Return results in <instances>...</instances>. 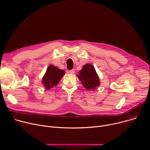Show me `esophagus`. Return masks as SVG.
<instances>
[{"mask_svg": "<svg viewBox=\"0 0 150 150\" xmlns=\"http://www.w3.org/2000/svg\"><path fill=\"white\" fill-rule=\"evenodd\" d=\"M68 73L71 74H74L75 73V69H72V70H68Z\"/></svg>", "mask_w": 150, "mask_h": 150, "instance_id": "esophagus-1", "label": "esophagus"}]
</instances>
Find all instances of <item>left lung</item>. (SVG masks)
<instances>
[{
	"instance_id": "left-lung-1",
	"label": "left lung",
	"mask_w": 150,
	"mask_h": 150,
	"mask_svg": "<svg viewBox=\"0 0 150 150\" xmlns=\"http://www.w3.org/2000/svg\"><path fill=\"white\" fill-rule=\"evenodd\" d=\"M78 78L82 85L88 90H93L100 85V80L95 68L90 64H85L79 71Z\"/></svg>"
}]
</instances>
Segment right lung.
Returning a JSON list of instances; mask_svg holds the SVG:
<instances>
[{
  "mask_svg": "<svg viewBox=\"0 0 150 150\" xmlns=\"http://www.w3.org/2000/svg\"><path fill=\"white\" fill-rule=\"evenodd\" d=\"M64 74L65 72L63 70H61L53 65L49 66L42 78V83L45 89L48 90L53 86H57Z\"/></svg>",
  "mask_w": 150,
  "mask_h": 150,
  "instance_id": "1",
  "label": "right lung"
}]
</instances>
